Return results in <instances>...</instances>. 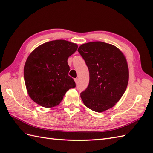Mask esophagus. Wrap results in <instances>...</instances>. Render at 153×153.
<instances>
[{
  "label": "esophagus",
  "mask_w": 153,
  "mask_h": 153,
  "mask_svg": "<svg viewBox=\"0 0 153 153\" xmlns=\"http://www.w3.org/2000/svg\"><path fill=\"white\" fill-rule=\"evenodd\" d=\"M74 81H75V82L76 84L78 83V82H79V79H77V78H76V79H74Z\"/></svg>",
  "instance_id": "1"
}]
</instances>
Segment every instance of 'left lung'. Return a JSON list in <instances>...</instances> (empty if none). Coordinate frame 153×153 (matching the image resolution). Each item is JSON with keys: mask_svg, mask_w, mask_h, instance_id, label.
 <instances>
[{"mask_svg": "<svg viewBox=\"0 0 153 153\" xmlns=\"http://www.w3.org/2000/svg\"><path fill=\"white\" fill-rule=\"evenodd\" d=\"M77 51L89 71V83L80 94L83 104L99 113L111 108L122 97L128 83L125 55L115 45L102 42L82 44Z\"/></svg>", "mask_w": 153, "mask_h": 153, "instance_id": "left-lung-1", "label": "left lung"}]
</instances>
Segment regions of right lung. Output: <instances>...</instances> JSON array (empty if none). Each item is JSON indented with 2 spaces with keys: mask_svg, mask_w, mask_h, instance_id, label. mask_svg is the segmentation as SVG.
<instances>
[{
  "mask_svg": "<svg viewBox=\"0 0 153 153\" xmlns=\"http://www.w3.org/2000/svg\"><path fill=\"white\" fill-rule=\"evenodd\" d=\"M77 49L76 44L65 40L40 45L32 52L24 66L27 93L36 104L44 108L59 105L70 88L76 87L68 76V59Z\"/></svg>",
  "mask_w": 153,
  "mask_h": 153,
  "instance_id": "1",
  "label": "right lung"
}]
</instances>
